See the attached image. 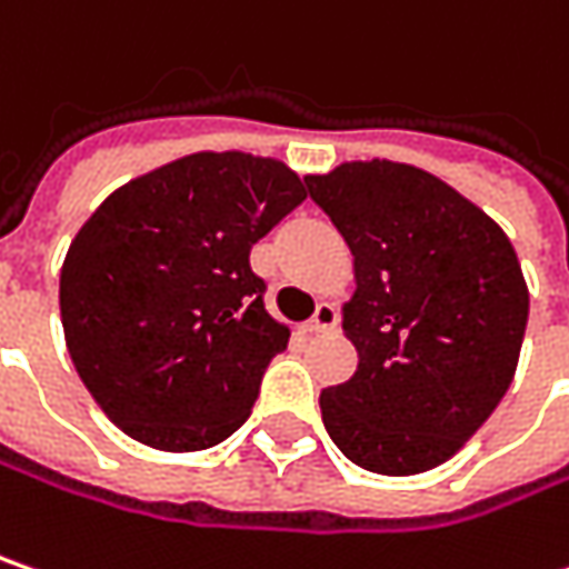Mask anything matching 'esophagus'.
<instances>
[{"instance_id": "34e87169", "label": "esophagus", "mask_w": 569, "mask_h": 569, "mask_svg": "<svg viewBox=\"0 0 569 569\" xmlns=\"http://www.w3.org/2000/svg\"><path fill=\"white\" fill-rule=\"evenodd\" d=\"M309 331H335L338 328V309L331 306V302H321L316 309V316L309 318V325H306Z\"/></svg>"}]
</instances>
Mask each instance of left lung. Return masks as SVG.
Returning a JSON list of instances; mask_svg holds the SVG:
<instances>
[{"label":"left lung","mask_w":569,"mask_h":569,"mask_svg":"<svg viewBox=\"0 0 569 569\" xmlns=\"http://www.w3.org/2000/svg\"><path fill=\"white\" fill-rule=\"evenodd\" d=\"M353 253L341 309L357 348L321 421L357 467L425 473L460 451L512 383L528 286L506 231L453 186L392 160L306 177Z\"/></svg>","instance_id":"8db88e82"}]
</instances>
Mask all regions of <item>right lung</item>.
<instances>
[{
	"label": "right lung",
	"mask_w": 569,
	"mask_h": 569,
	"mask_svg": "<svg viewBox=\"0 0 569 569\" xmlns=\"http://www.w3.org/2000/svg\"><path fill=\"white\" fill-rule=\"evenodd\" d=\"M302 199L277 157L199 151L86 218L60 270V321L89 396L128 438L206 451L248 421L289 341L248 257Z\"/></svg>",
	"instance_id": "right-lung-1"
}]
</instances>
